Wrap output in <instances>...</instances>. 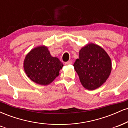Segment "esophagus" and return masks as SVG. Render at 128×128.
Returning a JSON list of instances; mask_svg holds the SVG:
<instances>
[{
	"mask_svg": "<svg viewBox=\"0 0 128 128\" xmlns=\"http://www.w3.org/2000/svg\"><path fill=\"white\" fill-rule=\"evenodd\" d=\"M72 64V61H67V62H65V64L66 65H69V64Z\"/></svg>",
	"mask_w": 128,
	"mask_h": 128,
	"instance_id": "34e87169",
	"label": "esophagus"
}]
</instances>
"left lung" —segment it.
Masks as SVG:
<instances>
[{"label":"left lung","instance_id":"8db88e82","mask_svg":"<svg viewBox=\"0 0 128 128\" xmlns=\"http://www.w3.org/2000/svg\"><path fill=\"white\" fill-rule=\"evenodd\" d=\"M73 66L82 85L93 90L100 86L109 77L111 61L107 53L99 46L88 44L79 51V58Z\"/></svg>","mask_w":128,"mask_h":128}]
</instances>
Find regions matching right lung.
Returning a JSON list of instances; mask_svg holds the SVG:
<instances>
[{
  "label": "right lung",
  "instance_id": "obj_1",
  "mask_svg": "<svg viewBox=\"0 0 128 128\" xmlns=\"http://www.w3.org/2000/svg\"><path fill=\"white\" fill-rule=\"evenodd\" d=\"M62 63L52 57L48 48L40 46L32 49L26 55L24 69L28 76L38 84L47 86L59 75Z\"/></svg>",
  "mask_w": 128,
  "mask_h": 128
}]
</instances>
